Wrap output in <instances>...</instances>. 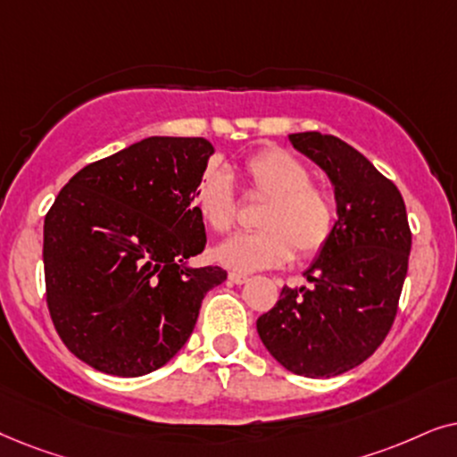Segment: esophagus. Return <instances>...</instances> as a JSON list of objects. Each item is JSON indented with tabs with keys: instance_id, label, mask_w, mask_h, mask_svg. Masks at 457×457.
Masks as SVG:
<instances>
[{
	"instance_id": "esophagus-1",
	"label": "esophagus",
	"mask_w": 457,
	"mask_h": 457,
	"mask_svg": "<svg viewBox=\"0 0 457 457\" xmlns=\"http://www.w3.org/2000/svg\"><path fill=\"white\" fill-rule=\"evenodd\" d=\"M228 279H229V282H232V284H246V282H248V276H245V273H236V271H232V273H229V276H228Z\"/></svg>"
}]
</instances>
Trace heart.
Returning a JSON list of instances; mask_svg holds the SVG:
<instances>
[{
  "mask_svg": "<svg viewBox=\"0 0 457 457\" xmlns=\"http://www.w3.org/2000/svg\"><path fill=\"white\" fill-rule=\"evenodd\" d=\"M253 192L267 196L257 219L259 232H242L215 248L221 265L234 271L271 270L288 263L292 248L299 257H313L332 238L337 209L324 187L312 184L305 162L282 148L261 150L242 165ZM194 204L212 232L223 234L236 217L234 186L228 173L209 171L198 181Z\"/></svg>",
  "mask_w": 457,
  "mask_h": 457,
  "instance_id": "1",
  "label": "heart"
}]
</instances>
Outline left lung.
<instances>
[{
	"label": "left lung",
	"instance_id": "8db88e82",
	"mask_svg": "<svg viewBox=\"0 0 457 457\" xmlns=\"http://www.w3.org/2000/svg\"><path fill=\"white\" fill-rule=\"evenodd\" d=\"M288 139L328 175L338 219L305 271L312 286H284L276 307L257 320V332L288 372L332 378L366 361L391 330L411 232L397 186L361 152L320 131Z\"/></svg>",
	"mask_w": 457,
	"mask_h": 457
}]
</instances>
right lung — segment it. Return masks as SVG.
<instances>
[{
	"label": "right lung",
	"instance_id": "add662e5",
	"mask_svg": "<svg viewBox=\"0 0 457 457\" xmlns=\"http://www.w3.org/2000/svg\"><path fill=\"white\" fill-rule=\"evenodd\" d=\"M215 145L152 136L72 175L44 223L47 309L72 355L136 378L175 357L228 278L192 267L206 232L194 194Z\"/></svg>",
	"mask_w": 457,
	"mask_h": 457
}]
</instances>
